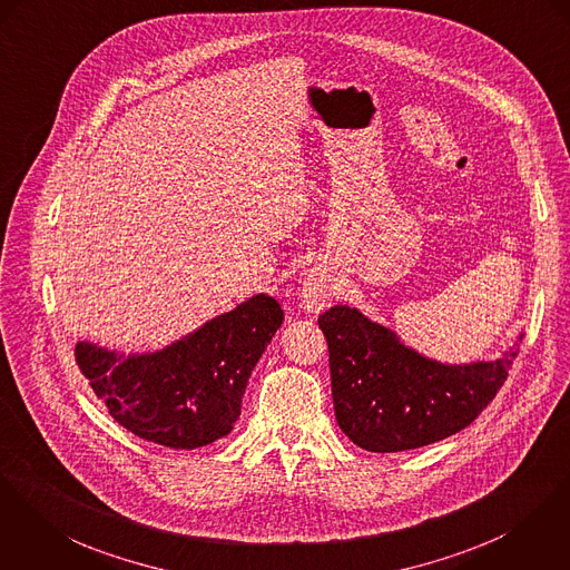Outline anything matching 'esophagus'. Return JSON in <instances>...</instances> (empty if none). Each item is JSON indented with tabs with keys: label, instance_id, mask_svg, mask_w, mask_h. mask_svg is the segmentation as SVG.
<instances>
[{
	"label": "esophagus",
	"instance_id": "1",
	"mask_svg": "<svg viewBox=\"0 0 570 570\" xmlns=\"http://www.w3.org/2000/svg\"><path fill=\"white\" fill-rule=\"evenodd\" d=\"M334 286L330 277L321 268H312L304 279L302 286V299L309 312H321L323 307L332 302Z\"/></svg>",
	"mask_w": 570,
	"mask_h": 570
}]
</instances>
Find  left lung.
<instances>
[{"instance_id":"8db88e82","label":"left lung","mask_w":570,"mask_h":570,"mask_svg":"<svg viewBox=\"0 0 570 570\" xmlns=\"http://www.w3.org/2000/svg\"><path fill=\"white\" fill-rule=\"evenodd\" d=\"M318 327L330 350L336 421L353 444L375 453L419 449L471 425L517 357L510 350L490 362L442 364L350 306L323 312Z\"/></svg>"}]
</instances>
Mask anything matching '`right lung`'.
Listing matches in <instances>:
<instances>
[{
    "label": "right lung",
    "mask_w": 570,
    "mask_h": 570,
    "mask_svg": "<svg viewBox=\"0 0 570 570\" xmlns=\"http://www.w3.org/2000/svg\"><path fill=\"white\" fill-rule=\"evenodd\" d=\"M282 321L284 309L261 293L165 350L126 357L80 341L76 362L134 436L197 449L234 430L249 375Z\"/></svg>",
    "instance_id": "right-lung-1"
}]
</instances>
